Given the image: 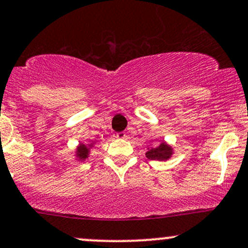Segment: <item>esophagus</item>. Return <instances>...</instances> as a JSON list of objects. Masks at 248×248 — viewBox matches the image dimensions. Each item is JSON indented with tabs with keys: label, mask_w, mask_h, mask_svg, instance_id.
Listing matches in <instances>:
<instances>
[{
	"label": "esophagus",
	"mask_w": 248,
	"mask_h": 248,
	"mask_svg": "<svg viewBox=\"0 0 248 248\" xmlns=\"http://www.w3.org/2000/svg\"><path fill=\"white\" fill-rule=\"evenodd\" d=\"M115 137L118 139H124L127 137V135H126V133H124V132H119V133H116Z\"/></svg>",
	"instance_id": "1"
}]
</instances>
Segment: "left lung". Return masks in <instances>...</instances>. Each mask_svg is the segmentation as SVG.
<instances>
[{"label": "left lung", "mask_w": 248, "mask_h": 248, "mask_svg": "<svg viewBox=\"0 0 248 248\" xmlns=\"http://www.w3.org/2000/svg\"><path fill=\"white\" fill-rule=\"evenodd\" d=\"M170 155H172V148L170 146L166 145L165 142L160 143L159 146L154 147V148H151L146 153L147 159L149 160H167L170 159Z\"/></svg>", "instance_id": "8db88e82"}]
</instances>
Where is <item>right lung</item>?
<instances>
[{"mask_svg": "<svg viewBox=\"0 0 248 248\" xmlns=\"http://www.w3.org/2000/svg\"><path fill=\"white\" fill-rule=\"evenodd\" d=\"M88 153H89V148H87L86 145H80V147H78V160H84L88 157Z\"/></svg>", "mask_w": 248, "mask_h": 248, "instance_id": "add662e5", "label": "right lung"}]
</instances>
